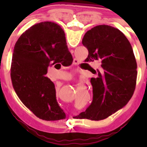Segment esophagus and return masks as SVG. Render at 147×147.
<instances>
[{
    "label": "esophagus",
    "instance_id": "1",
    "mask_svg": "<svg viewBox=\"0 0 147 147\" xmlns=\"http://www.w3.org/2000/svg\"><path fill=\"white\" fill-rule=\"evenodd\" d=\"M76 61L77 62V60H76V59H74V63H76Z\"/></svg>",
    "mask_w": 147,
    "mask_h": 147
}]
</instances>
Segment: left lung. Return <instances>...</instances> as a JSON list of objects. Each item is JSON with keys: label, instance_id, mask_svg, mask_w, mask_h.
Listing matches in <instances>:
<instances>
[{"label": "left lung", "instance_id": "obj_1", "mask_svg": "<svg viewBox=\"0 0 147 147\" xmlns=\"http://www.w3.org/2000/svg\"><path fill=\"white\" fill-rule=\"evenodd\" d=\"M83 45L88 50L85 62L100 61L96 71L88 65L96 76L90 79L93 101L80 119L102 120L129 102L134 93L137 63L132 45L118 28L107 25L93 27L85 33Z\"/></svg>", "mask_w": 147, "mask_h": 147}]
</instances>
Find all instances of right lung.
Instances as JSON below:
<instances>
[{
    "instance_id": "right-lung-1",
    "label": "right lung",
    "mask_w": 147,
    "mask_h": 147,
    "mask_svg": "<svg viewBox=\"0 0 147 147\" xmlns=\"http://www.w3.org/2000/svg\"><path fill=\"white\" fill-rule=\"evenodd\" d=\"M72 62L64 31L57 23H37L19 37L12 54L11 82L19 98L36 116L45 121L65 118L46 74L49 66H68Z\"/></svg>"
}]
</instances>
